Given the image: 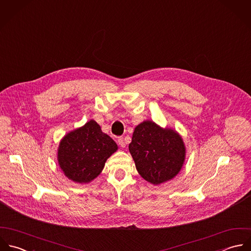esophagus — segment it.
Instances as JSON below:
<instances>
[{"mask_svg": "<svg viewBox=\"0 0 251 251\" xmlns=\"http://www.w3.org/2000/svg\"><path fill=\"white\" fill-rule=\"evenodd\" d=\"M118 143H119V145H120L121 147H123V148H125L126 145V139H124V137H122V136H120V137L118 138Z\"/></svg>", "mask_w": 251, "mask_h": 251, "instance_id": "34e87169", "label": "esophagus"}]
</instances>
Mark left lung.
<instances>
[{"mask_svg": "<svg viewBox=\"0 0 251 251\" xmlns=\"http://www.w3.org/2000/svg\"><path fill=\"white\" fill-rule=\"evenodd\" d=\"M128 149L138 173L154 185L175 177L186 155L181 136L152 121H144L134 128Z\"/></svg>", "mask_w": 251, "mask_h": 251, "instance_id": "1", "label": "left lung"}]
</instances>
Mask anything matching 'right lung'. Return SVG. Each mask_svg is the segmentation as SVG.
<instances>
[{"label":"right lung","mask_w":251,"mask_h":251,"mask_svg":"<svg viewBox=\"0 0 251 251\" xmlns=\"http://www.w3.org/2000/svg\"><path fill=\"white\" fill-rule=\"evenodd\" d=\"M118 150L116 142L102 132L93 120L67 133L60 141L57 153L59 167L76 183H88L96 178L107 159Z\"/></svg>","instance_id":"right-lung-1"}]
</instances>
